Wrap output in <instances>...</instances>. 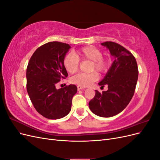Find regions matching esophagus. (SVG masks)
Returning <instances> with one entry per match:
<instances>
[{
	"label": "esophagus",
	"instance_id": "obj_1",
	"mask_svg": "<svg viewBox=\"0 0 160 160\" xmlns=\"http://www.w3.org/2000/svg\"><path fill=\"white\" fill-rule=\"evenodd\" d=\"M85 89V88H83V87H81V86H77V90H81V89Z\"/></svg>",
	"mask_w": 160,
	"mask_h": 160
}]
</instances>
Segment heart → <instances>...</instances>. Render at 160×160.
<instances>
[{"label":"heart","instance_id":"1","mask_svg":"<svg viewBox=\"0 0 160 160\" xmlns=\"http://www.w3.org/2000/svg\"><path fill=\"white\" fill-rule=\"evenodd\" d=\"M79 61H91L89 73H79L72 77V83L81 87L89 86L99 78L95 71L101 74L105 73L109 66V61L108 58L103 57L101 51L93 46H86L77 50L74 54L67 53L63 57L62 65L67 72L73 74L79 69Z\"/></svg>","mask_w":160,"mask_h":160}]
</instances>
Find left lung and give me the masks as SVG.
<instances>
[{"mask_svg": "<svg viewBox=\"0 0 160 160\" xmlns=\"http://www.w3.org/2000/svg\"><path fill=\"white\" fill-rule=\"evenodd\" d=\"M101 45L109 49L115 57L108 73L99 85H106L108 90L95 95L89 103L90 110L103 118L112 117L127 107L133 98L138 79V68L135 57L117 42L106 41Z\"/></svg>", "mask_w": 160, "mask_h": 160, "instance_id": "8db88e82", "label": "left lung"}]
</instances>
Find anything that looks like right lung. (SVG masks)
I'll return each instance as SVG.
<instances>
[{
    "label": "right lung",
    "instance_id": "right-lung-1",
    "mask_svg": "<svg viewBox=\"0 0 160 160\" xmlns=\"http://www.w3.org/2000/svg\"><path fill=\"white\" fill-rule=\"evenodd\" d=\"M71 47L59 41L45 43L34 52L27 68V90L38 113L50 119L64 118L77 93L75 85L57 89L55 85L68 73L62 60Z\"/></svg>",
    "mask_w": 160,
    "mask_h": 160
}]
</instances>
